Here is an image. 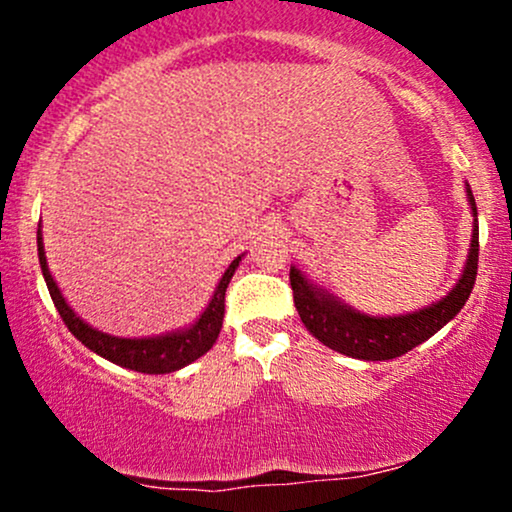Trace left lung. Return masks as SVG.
<instances>
[{"instance_id":"obj_1","label":"left lung","mask_w":512,"mask_h":512,"mask_svg":"<svg viewBox=\"0 0 512 512\" xmlns=\"http://www.w3.org/2000/svg\"><path fill=\"white\" fill-rule=\"evenodd\" d=\"M467 202L472 207L474 226L472 243H469L467 262L457 279V284L445 293L436 303L426 308L414 310L407 315H366L361 310L351 308L349 303L339 301L315 281L305 279L301 269L291 267V289L293 303H296L298 315H301L305 330L320 339L322 344L339 354L361 358V361H390L431 339L438 330L462 310L467 303L469 293L477 281L479 264V221H477V202H474L472 187L467 185Z\"/></svg>"}]
</instances>
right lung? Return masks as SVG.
I'll use <instances>...</instances> for the list:
<instances>
[{"instance_id":"add662e5","label":"right lung","mask_w":512,"mask_h":512,"mask_svg":"<svg viewBox=\"0 0 512 512\" xmlns=\"http://www.w3.org/2000/svg\"><path fill=\"white\" fill-rule=\"evenodd\" d=\"M38 260L40 269H43L45 284L55 303L57 313L64 320V325L69 327V332L79 339L86 349H91L93 354L108 358L115 366L137 370V373H149V375H161V373H173L190 366L192 361H197L199 356H204L211 346L219 339L221 325H223V298H226V289L231 284L233 274H236L243 255H238L236 260L228 264V269L223 272L219 286H216L214 296L204 313L197 317L192 325H187L185 330H175L166 334H156V337H142V339H129V337H115V334L101 332L96 327H91L88 322L81 320L79 315L69 308V303L64 301L60 286L52 279L48 260H45V245H43V231H40L38 223Z\"/></svg>"}]
</instances>
